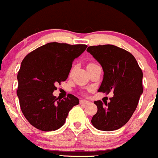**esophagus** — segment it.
I'll use <instances>...</instances> for the list:
<instances>
[{"label": "esophagus", "mask_w": 158, "mask_h": 158, "mask_svg": "<svg viewBox=\"0 0 158 158\" xmlns=\"http://www.w3.org/2000/svg\"><path fill=\"white\" fill-rule=\"evenodd\" d=\"M79 103H80V104H82V105H87L89 103V102L87 101V100H81L80 101H79Z\"/></svg>", "instance_id": "obj_1"}]
</instances>
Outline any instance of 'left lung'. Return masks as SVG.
<instances>
[{
    "label": "left lung",
    "instance_id": "1",
    "mask_svg": "<svg viewBox=\"0 0 158 158\" xmlns=\"http://www.w3.org/2000/svg\"><path fill=\"white\" fill-rule=\"evenodd\" d=\"M87 52L101 64L104 72L98 91H112L114 94L108 103L94 101L98 112L91 123L100 131H115L130 120L137 107L143 92V71L132 54L113 45L89 46Z\"/></svg>",
    "mask_w": 158,
    "mask_h": 158
}]
</instances>
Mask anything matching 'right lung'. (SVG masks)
<instances>
[{"label":"right lung","mask_w":158,"mask_h":158,"mask_svg":"<svg viewBox=\"0 0 158 158\" xmlns=\"http://www.w3.org/2000/svg\"><path fill=\"white\" fill-rule=\"evenodd\" d=\"M87 45L48 43L25 57L19 70L17 96L22 113L32 126L43 131L59 129L79 99L69 94L58 100L57 84L67 79L73 61Z\"/></svg>","instance_id":"1"}]
</instances>
